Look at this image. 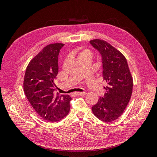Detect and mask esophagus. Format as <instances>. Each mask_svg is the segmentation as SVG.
Listing matches in <instances>:
<instances>
[{"mask_svg":"<svg viewBox=\"0 0 157 157\" xmlns=\"http://www.w3.org/2000/svg\"><path fill=\"white\" fill-rule=\"evenodd\" d=\"M75 94L78 95V96H84V95H86V92H75Z\"/></svg>","mask_w":157,"mask_h":157,"instance_id":"obj_1","label":"esophagus"}]
</instances>
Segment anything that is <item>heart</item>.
I'll list each match as a JSON object with an SVG mask.
<instances>
[{
	"instance_id": "heart-1",
	"label": "heart",
	"mask_w": 157,
	"mask_h": 157,
	"mask_svg": "<svg viewBox=\"0 0 157 157\" xmlns=\"http://www.w3.org/2000/svg\"><path fill=\"white\" fill-rule=\"evenodd\" d=\"M85 54L90 55V52L89 50H84V51L80 52V53L78 55V57H79V56H82V55H85Z\"/></svg>"
}]
</instances>
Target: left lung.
<instances>
[{"label":"left lung","instance_id":"1","mask_svg":"<svg viewBox=\"0 0 157 157\" xmlns=\"http://www.w3.org/2000/svg\"><path fill=\"white\" fill-rule=\"evenodd\" d=\"M90 43L101 56L106 92L92 107L94 115L103 122H112L124 112L129 102L133 79L125 57L105 40L94 39Z\"/></svg>","mask_w":157,"mask_h":157}]
</instances>
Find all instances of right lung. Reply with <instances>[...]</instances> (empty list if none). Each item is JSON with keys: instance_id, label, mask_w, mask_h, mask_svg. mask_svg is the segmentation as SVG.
<instances>
[{"instance_id": "add662e5", "label": "right lung", "mask_w": 157, "mask_h": 157, "mask_svg": "<svg viewBox=\"0 0 157 157\" xmlns=\"http://www.w3.org/2000/svg\"><path fill=\"white\" fill-rule=\"evenodd\" d=\"M64 44L46 46L26 69L23 89L25 96L40 117L50 122L62 119L70 110L71 98L55 94L54 83L58 73V56Z\"/></svg>"}]
</instances>
